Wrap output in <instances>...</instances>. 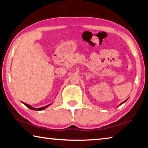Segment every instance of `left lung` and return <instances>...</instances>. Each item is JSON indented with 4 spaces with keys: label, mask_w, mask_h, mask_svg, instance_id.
Segmentation results:
<instances>
[{
    "label": "left lung",
    "mask_w": 148,
    "mask_h": 148,
    "mask_svg": "<svg viewBox=\"0 0 148 148\" xmlns=\"http://www.w3.org/2000/svg\"><path fill=\"white\" fill-rule=\"evenodd\" d=\"M127 101V100H125V101L124 102H122V103H121V104H120V105H121L122 104H123V103H124V102H126ZM120 105H119V106H120Z\"/></svg>",
    "instance_id": "obj_1"
}]
</instances>
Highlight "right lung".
Masks as SVG:
<instances>
[{"label": "right lung", "instance_id": "add662e5", "mask_svg": "<svg viewBox=\"0 0 148 148\" xmlns=\"http://www.w3.org/2000/svg\"><path fill=\"white\" fill-rule=\"evenodd\" d=\"M23 104H24L26 106L28 107L29 108H30L31 110H37V111H40V110H44L45 108H46L47 107H48L49 106H50V105L51 104H50L47 105V106H44V107H42V108H33L32 106H30L29 104H26V103H24V102H23Z\"/></svg>", "mask_w": 148, "mask_h": 148}]
</instances>
